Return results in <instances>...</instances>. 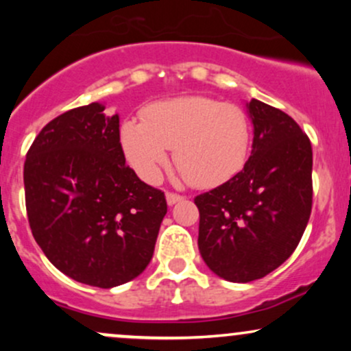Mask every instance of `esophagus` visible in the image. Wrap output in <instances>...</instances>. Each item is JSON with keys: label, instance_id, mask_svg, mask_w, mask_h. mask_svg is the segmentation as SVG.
I'll use <instances>...</instances> for the list:
<instances>
[{"label": "esophagus", "instance_id": "obj_1", "mask_svg": "<svg viewBox=\"0 0 351 351\" xmlns=\"http://www.w3.org/2000/svg\"><path fill=\"white\" fill-rule=\"evenodd\" d=\"M184 199V196H181V195H176V193H167V201H168V204H170V206H173V204H176V203H180V201H183Z\"/></svg>", "mask_w": 351, "mask_h": 351}]
</instances>
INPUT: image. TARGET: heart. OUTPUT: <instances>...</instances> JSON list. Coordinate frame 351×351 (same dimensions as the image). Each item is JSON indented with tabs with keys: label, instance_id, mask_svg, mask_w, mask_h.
Wrapping results in <instances>:
<instances>
[{
	"label": "heart",
	"instance_id": "1",
	"mask_svg": "<svg viewBox=\"0 0 351 351\" xmlns=\"http://www.w3.org/2000/svg\"><path fill=\"white\" fill-rule=\"evenodd\" d=\"M120 143L147 181L158 180L168 152L175 148L176 167L189 183L213 188L244 168L251 150V123L234 104L186 95L145 107L143 119L125 120Z\"/></svg>",
	"mask_w": 351,
	"mask_h": 351
}]
</instances>
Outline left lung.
<instances>
[{
    "label": "left lung",
    "mask_w": 351,
    "mask_h": 351,
    "mask_svg": "<svg viewBox=\"0 0 351 351\" xmlns=\"http://www.w3.org/2000/svg\"><path fill=\"white\" fill-rule=\"evenodd\" d=\"M252 153L243 171L195 198L198 247L216 276L251 282L284 264L312 213V145L299 123L252 99Z\"/></svg>",
    "instance_id": "8db88e82"
}]
</instances>
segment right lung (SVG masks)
Masks as SVG:
<instances>
[{
  "label": "right lung",
  "instance_id": "add662e5",
  "mask_svg": "<svg viewBox=\"0 0 351 351\" xmlns=\"http://www.w3.org/2000/svg\"><path fill=\"white\" fill-rule=\"evenodd\" d=\"M104 108H72L39 132L24 162V195L47 259L71 279L110 289L152 261L167 199L125 165L119 115Z\"/></svg>",
  "mask_w": 351,
  "mask_h": 351
}]
</instances>
